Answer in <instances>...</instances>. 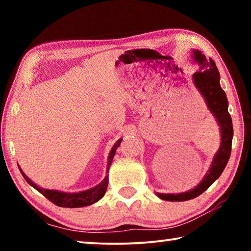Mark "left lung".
I'll return each instance as SVG.
<instances>
[{
	"instance_id": "obj_1",
	"label": "left lung",
	"mask_w": 251,
	"mask_h": 251,
	"mask_svg": "<svg viewBox=\"0 0 251 251\" xmlns=\"http://www.w3.org/2000/svg\"><path fill=\"white\" fill-rule=\"evenodd\" d=\"M193 58L201 65V71L196 72L193 75L195 86L198 88L203 99H205L208 108L215 116L220 126V135H222V143L214 156L211 166L207 172L202 180L194 189L180 194H160L157 193V196L163 201H185L189 199L196 198L201 195L216 179L222 175L225 167L229 160L231 152L232 143V121L228 113V100L226 93L220 87V75L217 66L211 58L207 59L201 50H193Z\"/></svg>"
}]
</instances>
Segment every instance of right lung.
<instances>
[{
    "label": "right lung",
    "mask_w": 251,
    "mask_h": 251,
    "mask_svg": "<svg viewBox=\"0 0 251 251\" xmlns=\"http://www.w3.org/2000/svg\"><path fill=\"white\" fill-rule=\"evenodd\" d=\"M122 141L123 139H118L117 143L113 146L112 151H110V152H109L108 163H107V172L109 169L110 164H112L117 147L121 145ZM20 171H21V173H22V175L25 178V180H26L29 185L34 187L37 192H40L42 195H43V196L48 198L50 201H52L53 203H55V205L59 206V207L79 208V207L90 206V205H92V203L99 201L100 199L104 196L106 193V189H107V186H108V175H107L104 178L103 181L100 182L99 185L93 187V188H91V189L84 190V192H79V193H63V192H59V190H50V189L41 188V187H39L36 184H34V182L29 179L26 175H25L22 169L20 168Z\"/></svg>",
    "instance_id": "add662e5"
}]
</instances>
